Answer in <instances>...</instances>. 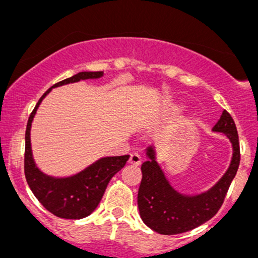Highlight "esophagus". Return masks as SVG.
<instances>
[{
    "instance_id": "1",
    "label": "esophagus",
    "mask_w": 258,
    "mask_h": 258,
    "mask_svg": "<svg viewBox=\"0 0 258 258\" xmlns=\"http://www.w3.org/2000/svg\"><path fill=\"white\" fill-rule=\"evenodd\" d=\"M128 162L131 165H133V166H139V165L142 164V159L138 154L135 153V154H131V155H130Z\"/></svg>"
}]
</instances>
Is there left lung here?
<instances>
[{
	"instance_id": "left-lung-1",
	"label": "left lung",
	"mask_w": 258,
	"mask_h": 258,
	"mask_svg": "<svg viewBox=\"0 0 258 258\" xmlns=\"http://www.w3.org/2000/svg\"><path fill=\"white\" fill-rule=\"evenodd\" d=\"M214 131L226 133L232 142V164L211 190L197 197L177 193L156 164L154 149L152 147L148 149L150 160L141 167L143 176L138 190V209L142 220L150 229L164 235L189 232L211 220L221 209L240 164V146L235 122L227 110L222 112Z\"/></svg>"
}]
</instances>
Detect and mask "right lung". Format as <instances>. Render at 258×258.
<instances>
[{
  "label": "right lung",
  "mask_w": 258,
  "mask_h": 258,
  "mask_svg": "<svg viewBox=\"0 0 258 258\" xmlns=\"http://www.w3.org/2000/svg\"><path fill=\"white\" fill-rule=\"evenodd\" d=\"M103 75L102 72L79 73L69 79L59 81L47 90L37 102L30 114L25 131L24 172L25 178L36 199L47 211L65 220H81L96 210L102 200L104 191L114 174L126 165L130 155L103 158L69 178H52L41 172L35 166L30 146V128L41 100L49 93L53 87L78 82L80 80L97 79Z\"/></svg>",
  "instance_id": "1"
}]
</instances>
